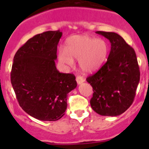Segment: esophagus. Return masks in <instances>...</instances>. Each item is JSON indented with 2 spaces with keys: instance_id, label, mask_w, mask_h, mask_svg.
<instances>
[{
  "instance_id": "esophagus-1",
  "label": "esophagus",
  "mask_w": 149,
  "mask_h": 149,
  "mask_svg": "<svg viewBox=\"0 0 149 149\" xmlns=\"http://www.w3.org/2000/svg\"><path fill=\"white\" fill-rule=\"evenodd\" d=\"M76 81H77V84H81L84 82V77H81V76H77V77H76Z\"/></svg>"
}]
</instances>
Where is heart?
<instances>
[{
	"mask_svg": "<svg viewBox=\"0 0 149 149\" xmlns=\"http://www.w3.org/2000/svg\"><path fill=\"white\" fill-rule=\"evenodd\" d=\"M65 50H60L58 59L63 64L72 66L73 59L79 60L84 72H95L106 60L108 45L104 39H95L86 35H74L65 41Z\"/></svg>",
	"mask_w": 149,
	"mask_h": 149,
	"instance_id": "b5f03b06",
	"label": "heart"
}]
</instances>
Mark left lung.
<instances>
[{"mask_svg": "<svg viewBox=\"0 0 149 149\" xmlns=\"http://www.w3.org/2000/svg\"><path fill=\"white\" fill-rule=\"evenodd\" d=\"M109 39L111 48L107 62L86 78L93 86L91 107L105 116H116L131 107L136 95L140 72L135 51L119 34L97 31Z\"/></svg>", "mask_w": 149, "mask_h": 149, "instance_id": "1", "label": "left lung"}]
</instances>
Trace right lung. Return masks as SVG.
I'll use <instances>...</instances> for the list:
<instances>
[{
    "label": "right lung",
    "mask_w": 149,
    "mask_h": 149,
    "mask_svg": "<svg viewBox=\"0 0 149 149\" xmlns=\"http://www.w3.org/2000/svg\"><path fill=\"white\" fill-rule=\"evenodd\" d=\"M63 33L34 36L15 53L11 84L20 107L35 119L56 121L67 108V95L77 86L73 74L56 68L57 45Z\"/></svg>",
    "instance_id": "add662e5"
}]
</instances>
